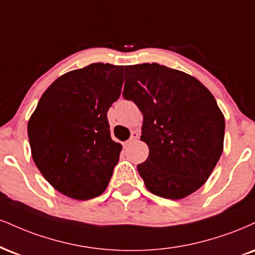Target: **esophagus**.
Masks as SVG:
<instances>
[{
  "instance_id": "obj_1",
  "label": "esophagus",
  "mask_w": 255,
  "mask_h": 255,
  "mask_svg": "<svg viewBox=\"0 0 255 255\" xmlns=\"http://www.w3.org/2000/svg\"><path fill=\"white\" fill-rule=\"evenodd\" d=\"M137 139H139V134L136 133V131H133V133H131V136H130V139L127 141V142L125 143L126 146H128V145H130L131 142H134V141H136Z\"/></svg>"
}]
</instances>
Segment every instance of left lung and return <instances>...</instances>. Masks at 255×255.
I'll return each instance as SVG.
<instances>
[{
    "label": "left lung",
    "instance_id": "1",
    "mask_svg": "<svg viewBox=\"0 0 255 255\" xmlns=\"http://www.w3.org/2000/svg\"><path fill=\"white\" fill-rule=\"evenodd\" d=\"M124 97L143 115L141 137L149 148L137 171L162 198L197 191L223 151L225 116L215 97L188 73L145 63L126 66Z\"/></svg>",
    "mask_w": 255,
    "mask_h": 255
}]
</instances>
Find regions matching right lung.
I'll return each instance as SVG.
<instances>
[{
    "label": "right lung",
    "mask_w": 255,
    "mask_h": 255,
    "mask_svg": "<svg viewBox=\"0 0 255 255\" xmlns=\"http://www.w3.org/2000/svg\"><path fill=\"white\" fill-rule=\"evenodd\" d=\"M124 66L95 63L57 78L42 94L27 130L36 167L60 194L87 201L108 186L122 146L107 112L121 95Z\"/></svg>",
    "instance_id": "obj_1"
}]
</instances>
